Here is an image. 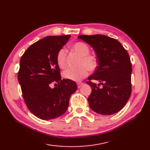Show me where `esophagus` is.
Masks as SVG:
<instances>
[{
  "instance_id": "esophagus-1",
  "label": "esophagus",
  "mask_w": 150,
  "mask_h": 150,
  "mask_svg": "<svg viewBox=\"0 0 150 150\" xmlns=\"http://www.w3.org/2000/svg\"><path fill=\"white\" fill-rule=\"evenodd\" d=\"M83 83H82V82H79V83H77V87H78V88L81 87L83 86Z\"/></svg>"
}]
</instances>
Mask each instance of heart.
I'll use <instances>...</instances> for the list:
<instances>
[{
	"label": "heart",
	"mask_w": 150,
	"mask_h": 150,
	"mask_svg": "<svg viewBox=\"0 0 150 150\" xmlns=\"http://www.w3.org/2000/svg\"><path fill=\"white\" fill-rule=\"evenodd\" d=\"M71 49L82 56V60L80 64L81 66L78 68L67 69L63 71V76L64 79L72 81H80L89 74V68L92 71L97 68L99 64L98 57L95 54L89 53V46L82 42H77L73 44ZM66 56L67 51L64 49H60L57 53L56 62L60 68L63 69L66 67Z\"/></svg>",
	"instance_id": "obj_1"
}]
</instances>
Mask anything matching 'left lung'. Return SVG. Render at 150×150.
Segmentation results:
<instances>
[{"label":"left lung","mask_w":150,"mask_h":150,"mask_svg":"<svg viewBox=\"0 0 150 150\" xmlns=\"http://www.w3.org/2000/svg\"><path fill=\"white\" fill-rule=\"evenodd\" d=\"M78 38L93 48L99 60L97 68L87 82L92 88L87 99L90 108L104 115L119 112L131 94L132 65L128 52L118 40L106 35H82ZM91 79L100 83L97 86Z\"/></svg>","instance_id":"obj_1"}]
</instances>
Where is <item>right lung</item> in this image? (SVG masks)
<instances>
[{"label": "right lung", "mask_w": 150, "mask_h": 150, "mask_svg": "<svg viewBox=\"0 0 150 150\" xmlns=\"http://www.w3.org/2000/svg\"><path fill=\"white\" fill-rule=\"evenodd\" d=\"M70 35L42 38L21 56L18 79L28 110L42 120H51L67 112L71 95L77 89L75 82L61 79L56 62L57 53ZM57 87H50L52 83Z\"/></svg>", "instance_id": "right-lung-1"}]
</instances>
